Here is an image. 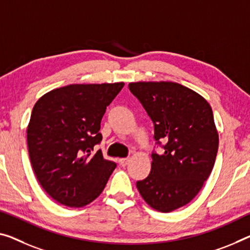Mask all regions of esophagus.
<instances>
[{
  "mask_svg": "<svg viewBox=\"0 0 250 250\" xmlns=\"http://www.w3.org/2000/svg\"><path fill=\"white\" fill-rule=\"evenodd\" d=\"M129 161H130L129 157H124V159L120 160V163H121L122 167H126V165L129 163Z\"/></svg>",
  "mask_w": 250,
  "mask_h": 250,
  "instance_id": "esophagus-1",
  "label": "esophagus"
}]
</instances>
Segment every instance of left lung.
Segmentation results:
<instances>
[{
	"instance_id": "8db88e82",
	"label": "left lung",
	"mask_w": 250,
	"mask_h": 250,
	"mask_svg": "<svg viewBox=\"0 0 250 250\" xmlns=\"http://www.w3.org/2000/svg\"><path fill=\"white\" fill-rule=\"evenodd\" d=\"M154 124L162 154L152 153L146 179L136 182L144 201L160 212L189 203L209 178L216 161L219 135L212 109L201 95L172 82L129 83Z\"/></svg>"
}]
</instances>
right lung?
<instances>
[{"label":"right lung","mask_w":250,"mask_h":250,"mask_svg":"<svg viewBox=\"0 0 250 250\" xmlns=\"http://www.w3.org/2000/svg\"><path fill=\"white\" fill-rule=\"evenodd\" d=\"M124 87L72 83L44 94L36 103L26 140L38 181L53 200L67 207L89 205L102 193L116 163L103 157L101 122L106 107Z\"/></svg>","instance_id":"1"}]
</instances>
